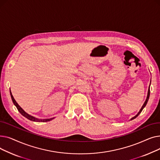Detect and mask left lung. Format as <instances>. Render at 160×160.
Returning <instances> with one entry per match:
<instances>
[{"mask_svg":"<svg viewBox=\"0 0 160 160\" xmlns=\"http://www.w3.org/2000/svg\"><path fill=\"white\" fill-rule=\"evenodd\" d=\"M150 82H151V81H150ZM149 97H150V86H149V88H148V95H147V99H146V100H145V103L143 104V105H142V108H141V110H140V111L139 112V113L135 116V117H132V119L131 120H132V119H134L135 118H136V117L141 113V112H142V110H143V108L145 107V106L147 105V102H148V98H149Z\"/></svg>","mask_w":160,"mask_h":160,"instance_id":"1","label":"left lung"}]
</instances>
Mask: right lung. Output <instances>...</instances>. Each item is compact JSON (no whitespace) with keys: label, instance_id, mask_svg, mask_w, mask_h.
Masks as SVG:
<instances>
[{"label":"right lung","instance_id":"right-lung-1","mask_svg":"<svg viewBox=\"0 0 160 160\" xmlns=\"http://www.w3.org/2000/svg\"><path fill=\"white\" fill-rule=\"evenodd\" d=\"M10 95H11V97H12V101H13L14 105L16 106V108H18V111L21 113V115H22L24 117H26V118H27L28 119H29V120H30V121H36V122H47V121H50V120H52V119H54V118H52V119H37V118H35V117H32V116L28 115V113H27L26 112H25L22 110V109L19 106V104H18V103L16 102L15 100L14 99L13 95H12L11 91H10Z\"/></svg>","mask_w":160,"mask_h":160}]
</instances>
